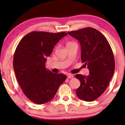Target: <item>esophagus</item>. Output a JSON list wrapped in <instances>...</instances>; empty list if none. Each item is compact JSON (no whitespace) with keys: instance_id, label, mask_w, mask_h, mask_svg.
<instances>
[{"instance_id":"1","label":"esophagus","mask_w":125,"mask_h":125,"mask_svg":"<svg viewBox=\"0 0 125 125\" xmlns=\"http://www.w3.org/2000/svg\"><path fill=\"white\" fill-rule=\"evenodd\" d=\"M68 77L69 78H73V76L71 74H68Z\"/></svg>"}]
</instances>
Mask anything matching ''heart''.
Wrapping results in <instances>:
<instances>
[{
	"label": "heart",
	"mask_w": 125,
	"mask_h": 125,
	"mask_svg": "<svg viewBox=\"0 0 125 125\" xmlns=\"http://www.w3.org/2000/svg\"><path fill=\"white\" fill-rule=\"evenodd\" d=\"M72 43H73V42H68L67 44H66V45H68V44H72Z\"/></svg>",
	"instance_id": "b5f03b06"
}]
</instances>
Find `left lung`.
<instances>
[{
  "label": "left lung",
  "mask_w": 125,
  "mask_h": 125,
  "mask_svg": "<svg viewBox=\"0 0 125 125\" xmlns=\"http://www.w3.org/2000/svg\"><path fill=\"white\" fill-rule=\"evenodd\" d=\"M79 41L81 59L89 70V75L76 74L81 85L76 93L82 100H96L106 89L115 69V60L112 48L106 37L91 27L68 32Z\"/></svg>",
  "instance_id": "1"
}]
</instances>
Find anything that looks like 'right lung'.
I'll return each mask as SVG.
<instances>
[{
    "mask_svg": "<svg viewBox=\"0 0 125 125\" xmlns=\"http://www.w3.org/2000/svg\"><path fill=\"white\" fill-rule=\"evenodd\" d=\"M66 32L33 31L23 37L13 56V66L19 84L29 100L44 104L53 98L60 85L66 79L62 73L47 70L46 57Z\"/></svg>",
    "mask_w": 125,
    "mask_h": 125,
    "instance_id": "add662e5",
    "label": "right lung"
}]
</instances>
